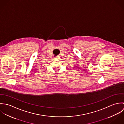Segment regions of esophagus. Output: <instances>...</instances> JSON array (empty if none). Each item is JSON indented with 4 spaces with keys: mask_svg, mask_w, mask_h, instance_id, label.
Returning a JSON list of instances; mask_svg holds the SVG:
<instances>
[{
    "mask_svg": "<svg viewBox=\"0 0 124 124\" xmlns=\"http://www.w3.org/2000/svg\"><path fill=\"white\" fill-rule=\"evenodd\" d=\"M55 59H59V56H57L55 57Z\"/></svg>",
    "mask_w": 124,
    "mask_h": 124,
    "instance_id": "obj_1",
    "label": "esophagus"
}]
</instances>
